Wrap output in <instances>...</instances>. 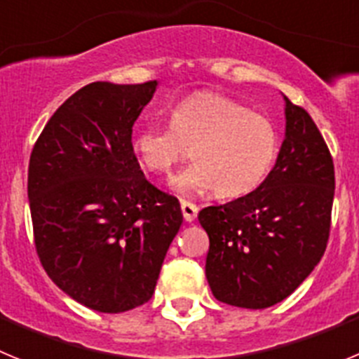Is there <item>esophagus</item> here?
Wrapping results in <instances>:
<instances>
[{"label": "esophagus", "instance_id": "esophagus-1", "mask_svg": "<svg viewBox=\"0 0 359 359\" xmlns=\"http://www.w3.org/2000/svg\"><path fill=\"white\" fill-rule=\"evenodd\" d=\"M198 205H194V203L190 201H185L183 199L182 201V212H183V217H185L187 223H192L196 217H198Z\"/></svg>", "mask_w": 359, "mask_h": 359}]
</instances>
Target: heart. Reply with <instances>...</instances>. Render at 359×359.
Masks as SVG:
<instances>
[{"instance_id": "b5f03b06", "label": "heart", "mask_w": 359, "mask_h": 359, "mask_svg": "<svg viewBox=\"0 0 359 359\" xmlns=\"http://www.w3.org/2000/svg\"><path fill=\"white\" fill-rule=\"evenodd\" d=\"M133 152L144 170L169 174L189 154L194 161L170 177L180 196L215 189L221 198L253 192L273 170L280 138L268 116L217 93L183 98L170 123H147L133 136Z\"/></svg>"}]
</instances>
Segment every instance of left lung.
<instances>
[{
	"instance_id": "8db88e82",
	"label": "left lung",
	"mask_w": 359,
	"mask_h": 359,
	"mask_svg": "<svg viewBox=\"0 0 359 359\" xmlns=\"http://www.w3.org/2000/svg\"><path fill=\"white\" fill-rule=\"evenodd\" d=\"M286 136L259 189L198 219L210 239L208 286L219 302L264 309L297 290L322 259L331 228L334 165L316 123L284 97Z\"/></svg>"
}]
</instances>
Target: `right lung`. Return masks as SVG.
<instances>
[{"label":"right lung","mask_w":359,"mask_h":359,"mask_svg":"<svg viewBox=\"0 0 359 359\" xmlns=\"http://www.w3.org/2000/svg\"><path fill=\"white\" fill-rule=\"evenodd\" d=\"M156 88L158 81L84 86L32 151L28 201L41 264L98 313L151 300L183 223L180 201L145 180L133 152V126Z\"/></svg>","instance_id":"add662e5"}]
</instances>
